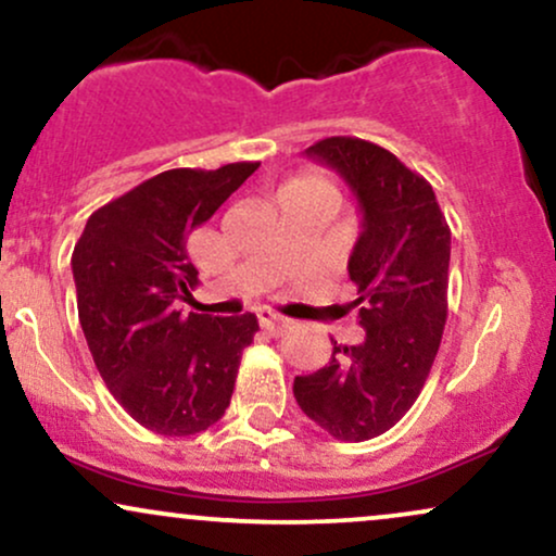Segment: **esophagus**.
<instances>
[{"mask_svg":"<svg viewBox=\"0 0 556 556\" xmlns=\"http://www.w3.org/2000/svg\"><path fill=\"white\" fill-rule=\"evenodd\" d=\"M258 326L264 329L266 333H271V337H279L287 326H290V320L282 318V316H274L269 311H261L258 313Z\"/></svg>","mask_w":556,"mask_h":556,"instance_id":"esophagus-1","label":"esophagus"}]
</instances>
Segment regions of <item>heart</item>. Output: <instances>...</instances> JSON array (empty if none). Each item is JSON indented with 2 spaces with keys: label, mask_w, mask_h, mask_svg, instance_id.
I'll use <instances>...</instances> for the list:
<instances>
[{
  "label": "heart",
  "mask_w": 556,
  "mask_h": 556,
  "mask_svg": "<svg viewBox=\"0 0 556 556\" xmlns=\"http://www.w3.org/2000/svg\"><path fill=\"white\" fill-rule=\"evenodd\" d=\"M313 191L333 193L331 184L320 176V173L305 170V173H298V176H292L290 180H285L282 189H279V197H292V193H313Z\"/></svg>",
  "instance_id": "heart-1"
}]
</instances>
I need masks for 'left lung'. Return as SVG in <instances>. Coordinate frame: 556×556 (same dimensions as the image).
Here are the masks:
<instances>
[{
    "label": "left lung",
    "instance_id": "obj_1",
    "mask_svg": "<svg viewBox=\"0 0 556 556\" xmlns=\"http://www.w3.org/2000/svg\"><path fill=\"white\" fill-rule=\"evenodd\" d=\"M307 155L337 168L363 210L350 258L365 339L333 342L331 363L298 376L295 399L331 438L363 443L412 409L430 376L447 318L451 227L430 180L386 147L326 137Z\"/></svg>",
    "mask_w": 556,
    "mask_h": 556
}]
</instances>
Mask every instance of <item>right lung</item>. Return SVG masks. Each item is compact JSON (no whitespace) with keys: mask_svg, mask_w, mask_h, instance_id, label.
<instances>
[{"mask_svg":"<svg viewBox=\"0 0 556 556\" xmlns=\"http://www.w3.org/2000/svg\"><path fill=\"white\" fill-rule=\"evenodd\" d=\"M258 163L173 168L142 180L87 219L72 253L77 311L100 378L131 419L157 434L206 430L230 406L253 313L176 311L199 285L186 240Z\"/></svg>","mask_w":556,"mask_h":556,"instance_id":"1","label":"right lung"}]
</instances>
